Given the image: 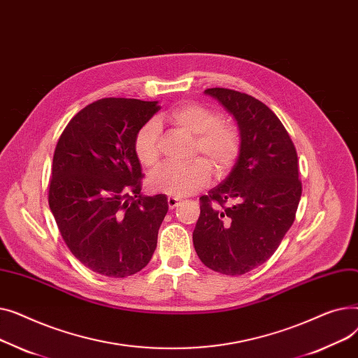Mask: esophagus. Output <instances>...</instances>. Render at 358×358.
Segmentation results:
<instances>
[{"label": "esophagus", "instance_id": "obj_1", "mask_svg": "<svg viewBox=\"0 0 358 358\" xmlns=\"http://www.w3.org/2000/svg\"><path fill=\"white\" fill-rule=\"evenodd\" d=\"M166 201H168V208H169V209L177 208V206L181 203V200L177 199V197H168Z\"/></svg>", "mask_w": 358, "mask_h": 358}]
</instances>
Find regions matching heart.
Masks as SVG:
<instances>
[{"instance_id": "obj_1", "label": "heart", "mask_w": 358, "mask_h": 358, "mask_svg": "<svg viewBox=\"0 0 358 358\" xmlns=\"http://www.w3.org/2000/svg\"><path fill=\"white\" fill-rule=\"evenodd\" d=\"M174 126L196 135L193 152L204 158H196L185 165H165L149 177L150 189L173 197L189 196L210 181L212 168L216 174H224L236 162L242 139L239 129L220 119L217 111L197 104L182 103L166 116ZM134 152L138 161L148 168L159 162V126L149 120L142 124L134 138Z\"/></svg>"}]
</instances>
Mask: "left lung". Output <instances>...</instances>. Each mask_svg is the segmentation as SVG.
I'll list each match as a JSON object with an SVG mask.
<instances>
[{
  "label": "left lung",
  "mask_w": 358,
  "mask_h": 358,
  "mask_svg": "<svg viewBox=\"0 0 358 358\" xmlns=\"http://www.w3.org/2000/svg\"><path fill=\"white\" fill-rule=\"evenodd\" d=\"M238 122L241 152L231 174L200 197L194 250L206 267L242 275L275 252L302 196L296 148L264 103L228 88L204 91Z\"/></svg>",
  "instance_id": "obj_1"
}]
</instances>
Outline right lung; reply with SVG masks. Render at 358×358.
<instances>
[{
  "instance_id": "1",
  "label": "right lung",
  "mask_w": 358,
  "mask_h": 358,
  "mask_svg": "<svg viewBox=\"0 0 358 358\" xmlns=\"http://www.w3.org/2000/svg\"><path fill=\"white\" fill-rule=\"evenodd\" d=\"M158 101L101 99L75 115L55 148L49 208L73 257L91 271L123 278L157 248L165 194L142 196L134 138Z\"/></svg>"
}]
</instances>
